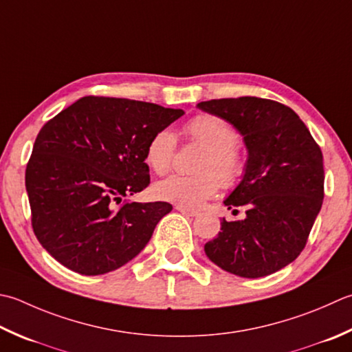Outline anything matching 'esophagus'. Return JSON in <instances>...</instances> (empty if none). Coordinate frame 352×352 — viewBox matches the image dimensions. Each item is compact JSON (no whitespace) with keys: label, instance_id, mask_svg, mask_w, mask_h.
<instances>
[{"label":"esophagus","instance_id":"34e87169","mask_svg":"<svg viewBox=\"0 0 352 352\" xmlns=\"http://www.w3.org/2000/svg\"><path fill=\"white\" fill-rule=\"evenodd\" d=\"M175 209H177L178 212H182L183 215H186V217H198V213H199V212H197V210H192V209L182 208V206H177Z\"/></svg>","mask_w":352,"mask_h":352}]
</instances>
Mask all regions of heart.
<instances>
[{
    "mask_svg": "<svg viewBox=\"0 0 352 352\" xmlns=\"http://www.w3.org/2000/svg\"><path fill=\"white\" fill-rule=\"evenodd\" d=\"M186 134L190 140L208 149L199 166L204 174L170 175L155 183L154 195L162 201L197 209L217 194L219 182L229 188L239 183L245 172V162L236 146V129L221 117L199 114L186 125ZM175 149V133L163 128L151 137L144 158L151 169L157 174H164L172 166Z\"/></svg>",
    "mask_w": 352,
    "mask_h": 352,
    "instance_id": "1",
    "label": "heart"
}]
</instances>
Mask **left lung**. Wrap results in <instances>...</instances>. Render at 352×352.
<instances>
[{"label":"left lung","mask_w":352,"mask_h":352,"mask_svg":"<svg viewBox=\"0 0 352 352\" xmlns=\"http://www.w3.org/2000/svg\"><path fill=\"white\" fill-rule=\"evenodd\" d=\"M201 111L229 122L247 148L245 172L224 199L245 208L243 221L221 219L204 245L213 264L241 278L280 270L304 250L323 201V157L292 108L261 98L199 102Z\"/></svg>","instance_id":"left-lung-1"}]
</instances>
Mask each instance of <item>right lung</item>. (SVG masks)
<instances>
[{"mask_svg":"<svg viewBox=\"0 0 352 352\" xmlns=\"http://www.w3.org/2000/svg\"><path fill=\"white\" fill-rule=\"evenodd\" d=\"M183 109L87 96L41 128L25 169L32 226L41 245L70 270L98 276L139 254L164 201L126 203L149 184L146 146Z\"/></svg>","mask_w":352,"mask_h":352,"instance_id":"add662e5","label":"right lung"}]
</instances>
